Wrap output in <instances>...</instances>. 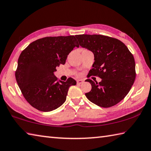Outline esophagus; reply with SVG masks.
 Wrapping results in <instances>:
<instances>
[{"mask_svg": "<svg viewBox=\"0 0 151 151\" xmlns=\"http://www.w3.org/2000/svg\"><path fill=\"white\" fill-rule=\"evenodd\" d=\"M83 81L82 80V79H78V80L77 81V83H78V85H80L83 83Z\"/></svg>", "mask_w": 151, "mask_h": 151, "instance_id": "esophagus-1", "label": "esophagus"}]
</instances>
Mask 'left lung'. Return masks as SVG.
I'll list each match as a JSON object with an SVG mask.
<instances>
[{
	"label": "left lung",
	"instance_id": "8db88e82",
	"mask_svg": "<svg viewBox=\"0 0 151 151\" xmlns=\"http://www.w3.org/2000/svg\"><path fill=\"white\" fill-rule=\"evenodd\" d=\"M81 47L91 51L95 62L91 75L102 79L99 83L88 79L92 89L85 93L89 100L99 106L109 108L124 99L134 83L136 73L133 56L117 39L101 35H78Z\"/></svg>",
	"mask_w": 151,
	"mask_h": 151
}]
</instances>
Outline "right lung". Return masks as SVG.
Wrapping results in <instances>:
<instances>
[{
    "instance_id": "right-lung-1",
    "label": "right lung",
    "mask_w": 151,
    "mask_h": 151,
    "mask_svg": "<svg viewBox=\"0 0 151 151\" xmlns=\"http://www.w3.org/2000/svg\"><path fill=\"white\" fill-rule=\"evenodd\" d=\"M75 47L79 45L73 35L47 37L32 42L20 54L16 79L25 100L35 109L50 112L66 101L69 87L76 81L72 78L57 81L54 73L66 63Z\"/></svg>"
}]
</instances>
